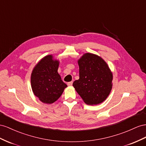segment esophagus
<instances>
[{"mask_svg":"<svg viewBox=\"0 0 146 146\" xmlns=\"http://www.w3.org/2000/svg\"><path fill=\"white\" fill-rule=\"evenodd\" d=\"M67 84H68V86H72V84H73V81H71V82H68V83H67Z\"/></svg>","mask_w":146,"mask_h":146,"instance_id":"34e87169","label":"esophagus"}]
</instances>
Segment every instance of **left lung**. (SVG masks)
I'll use <instances>...</instances> for the list:
<instances>
[{
  "label": "left lung",
  "instance_id": "1",
  "mask_svg": "<svg viewBox=\"0 0 146 146\" xmlns=\"http://www.w3.org/2000/svg\"><path fill=\"white\" fill-rule=\"evenodd\" d=\"M78 63L80 79L73 86L87 105H96L102 103L112 89V73L106 62L101 57L86 53Z\"/></svg>",
  "mask_w": 146,
  "mask_h": 146
}]
</instances>
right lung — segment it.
I'll use <instances>...</instances> for the list:
<instances>
[{"mask_svg":"<svg viewBox=\"0 0 146 146\" xmlns=\"http://www.w3.org/2000/svg\"><path fill=\"white\" fill-rule=\"evenodd\" d=\"M59 65V60L54 59L52 55H48L41 59L32 70V91L44 103L55 102L67 87L57 72Z\"/></svg>","mask_w":146,"mask_h":146,"instance_id":"1","label":"right lung"}]
</instances>
